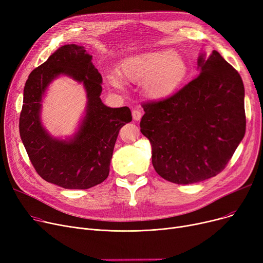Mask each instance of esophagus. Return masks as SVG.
<instances>
[{
	"mask_svg": "<svg viewBox=\"0 0 263 263\" xmlns=\"http://www.w3.org/2000/svg\"><path fill=\"white\" fill-rule=\"evenodd\" d=\"M132 117L135 121H139L142 118V112L139 109H133L132 110Z\"/></svg>",
	"mask_w": 263,
	"mask_h": 263,
	"instance_id": "obj_1",
	"label": "esophagus"
}]
</instances>
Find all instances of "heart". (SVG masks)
<instances>
[{
    "mask_svg": "<svg viewBox=\"0 0 263 263\" xmlns=\"http://www.w3.org/2000/svg\"><path fill=\"white\" fill-rule=\"evenodd\" d=\"M187 72L184 59L173 50H165L126 59L120 64L119 76L130 82H144V90L150 98L164 99L182 85ZM119 76L108 73L110 83L116 87L121 85Z\"/></svg>",
    "mask_w": 263,
    "mask_h": 263,
    "instance_id": "b5f03b06",
    "label": "heart"
}]
</instances>
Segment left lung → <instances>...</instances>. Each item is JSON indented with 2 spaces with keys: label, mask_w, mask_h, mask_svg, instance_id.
<instances>
[{
  "label": "left lung",
  "mask_w": 263,
  "mask_h": 263,
  "mask_svg": "<svg viewBox=\"0 0 263 263\" xmlns=\"http://www.w3.org/2000/svg\"><path fill=\"white\" fill-rule=\"evenodd\" d=\"M200 74L174 95L143 103L141 132L165 180L192 184L222 172L243 140L244 85L217 51L198 58Z\"/></svg>",
  "instance_id": "left-lung-1"
}]
</instances>
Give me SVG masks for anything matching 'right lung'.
<instances>
[{
  "mask_svg": "<svg viewBox=\"0 0 263 263\" xmlns=\"http://www.w3.org/2000/svg\"><path fill=\"white\" fill-rule=\"evenodd\" d=\"M84 47L66 45L31 72L23 90L19 131L37 174L64 189L86 190L103 182L109 173L119 130L132 120L128 106L108 107L101 101L102 77ZM61 74L82 81L88 95L86 116L68 141L52 138L40 121L41 100L49 83Z\"/></svg>",
  "mask_w": 263,
  "mask_h": 263,
  "instance_id": "right-lung-1",
  "label": "right lung"
}]
</instances>
